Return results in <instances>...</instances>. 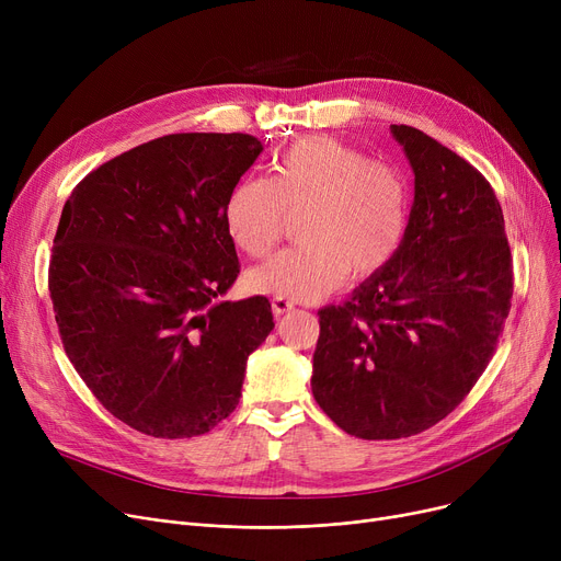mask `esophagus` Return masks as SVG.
I'll list each match as a JSON object with an SVG mask.
<instances>
[{
	"instance_id": "34e87169",
	"label": "esophagus",
	"mask_w": 561,
	"mask_h": 561,
	"mask_svg": "<svg viewBox=\"0 0 561 561\" xmlns=\"http://www.w3.org/2000/svg\"><path fill=\"white\" fill-rule=\"evenodd\" d=\"M293 309V302L286 298H273V313L275 316H284L286 311Z\"/></svg>"
}]
</instances>
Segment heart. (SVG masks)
I'll list each match as a JSON object with an SVG mask.
<instances>
[{
	"mask_svg": "<svg viewBox=\"0 0 561 561\" xmlns=\"http://www.w3.org/2000/svg\"><path fill=\"white\" fill-rule=\"evenodd\" d=\"M300 248L284 250L245 275L259 296L318 300L336 290L347 273L368 279L396 256L409 220L404 174L370 161L357 147L311 136L293 142L271 180L245 176L225 204V227L248 256H265L282 241L286 214L296 216Z\"/></svg>",
	"mask_w": 561,
	"mask_h": 561,
	"instance_id": "1",
	"label": "heart"
}]
</instances>
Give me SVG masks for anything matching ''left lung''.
<instances>
[{
  "instance_id": "1",
  "label": "left lung",
  "mask_w": 561,
  "mask_h": 561,
  "mask_svg": "<svg viewBox=\"0 0 561 561\" xmlns=\"http://www.w3.org/2000/svg\"><path fill=\"white\" fill-rule=\"evenodd\" d=\"M414 170L396 256L343 307L320 309L311 391L347 434H419L476 387L512 309L500 202L484 176L421 129L391 125Z\"/></svg>"
}]
</instances>
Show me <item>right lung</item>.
<instances>
[{
	"label": "right lung",
	"instance_id": "add662e5",
	"mask_svg": "<svg viewBox=\"0 0 561 561\" xmlns=\"http://www.w3.org/2000/svg\"><path fill=\"white\" fill-rule=\"evenodd\" d=\"M263 152L250 134H170L85 174L54 236L49 296L66 355L129 427L214 430L275 328L271 302H216L239 277L231 188Z\"/></svg>",
	"mask_w": 561,
	"mask_h": 561
}]
</instances>
